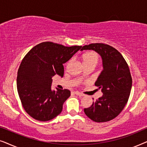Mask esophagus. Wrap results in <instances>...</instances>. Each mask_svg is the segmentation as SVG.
Masks as SVG:
<instances>
[{"label": "esophagus", "mask_w": 147, "mask_h": 147, "mask_svg": "<svg viewBox=\"0 0 147 147\" xmlns=\"http://www.w3.org/2000/svg\"><path fill=\"white\" fill-rule=\"evenodd\" d=\"M74 94H75L76 95L80 96V97H82V96H84V94L80 93V92H74Z\"/></svg>", "instance_id": "esophagus-1"}]
</instances>
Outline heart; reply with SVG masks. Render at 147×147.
Returning <instances> with one entry per match:
<instances>
[{"label": "heart", "instance_id": "obj_1", "mask_svg": "<svg viewBox=\"0 0 147 147\" xmlns=\"http://www.w3.org/2000/svg\"><path fill=\"white\" fill-rule=\"evenodd\" d=\"M82 60L85 67L89 65L96 66L99 61V55L95 51H88L84 53L82 56ZM71 60L67 62V65H69L71 63ZM83 77V76H82Z\"/></svg>", "mask_w": 147, "mask_h": 147}]
</instances>
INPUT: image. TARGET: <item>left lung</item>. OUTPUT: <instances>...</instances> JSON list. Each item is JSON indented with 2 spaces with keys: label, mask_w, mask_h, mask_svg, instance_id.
<instances>
[{
  "label": "left lung",
  "mask_w": 147,
  "mask_h": 147,
  "mask_svg": "<svg viewBox=\"0 0 147 147\" xmlns=\"http://www.w3.org/2000/svg\"><path fill=\"white\" fill-rule=\"evenodd\" d=\"M86 49L94 50L102 58L104 69L95 86L102 90L103 96L84 108V112L94 122L110 121L122 112L129 98L132 83L129 67L122 54L107 44L91 43L81 50Z\"/></svg>",
  "instance_id": "left-lung-1"
}]
</instances>
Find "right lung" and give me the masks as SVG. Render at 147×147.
I'll return each instance as SVG.
<instances>
[{"mask_svg":"<svg viewBox=\"0 0 147 147\" xmlns=\"http://www.w3.org/2000/svg\"><path fill=\"white\" fill-rule=\"evenodd\" d=\"M82 48L65 47L45 41L32 48L22 60L18 69L17 87L26 112L34 119L48 121L61 113L69 90L51 91L52 77H63V63Z\"/></svg>","mask_w":147,"mask_h":147,"instance_id":"obj_1","label":"right lung"}]
</instances>
